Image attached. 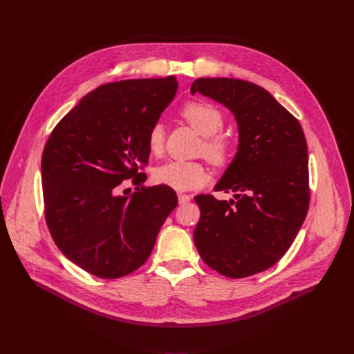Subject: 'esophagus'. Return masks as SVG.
I'll list each match as a JSON object with an SVG mask.
<instances>
[{"instance_id": "obj_1", "label": "esophagus", "mask_w": 354, "mask_h": 354, "mask_svg": "<svg viewBox=\"0 0 354 354\" xmlns=\"http://www.w3.org/2000/svg\"><path fill=\"white\" fill-rule=\"evenodd\" d=\"M178 200H179V205H186L189 203V201L192 200V196L190 194H178Z\"/></svg>"}]
</instances>
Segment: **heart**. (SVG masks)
Listing matches in <instances>:
<instances>
[{"instance_id":"b5f03b06","label":"heart","mask_w":354,"mask_h":354,"mask_svg":"<svg viewBox=\"0 0 354 354\" xmlns=\"http://www.w3.org/2000/svg\"><path fill=\"white\" fill-rule=\"evenodd\" d=\"M180 115L201 137H205L203 144L200 145V153L205 154L210 162L224 165L231 157V145L224 137L217 134L224 124L221 112L210 104L189 102L182 108ZM164 142L165 127L157 122L151 126L147 136L148 151L156 157L161 156ZM153 180L157 185L185 192L203 187L210 180V175L200 162L169 161L153 171Z\"/></svg>"}]
</instances>
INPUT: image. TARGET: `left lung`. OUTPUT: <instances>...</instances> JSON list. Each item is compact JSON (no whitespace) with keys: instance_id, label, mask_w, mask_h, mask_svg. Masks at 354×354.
<instances>
[{"instance_id":"left-lung-1","label":"left lung","mask_w":354,"mask_h":354,"mask_svg":"<svg viewBox=\"0 0 354 354\" xmlns=\"http://www.w3.org/2000/svg\"><path fill=\"white\" fill-rule=\"evenodd\" d=\"M224 105L238 124V151L216 185L231 200L200 194L193 239L201 259L242 279L272 268L288 250L310 205L308 153L298 120L262 86L197 78L190 93Z\"/></svg>"}]
</instances>
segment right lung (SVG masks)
<instances>
[{"label":"right lung","mask_w":354,"mask_h":354,"mask_svg":"<svg viewBox=\"0 0 354 354\" xmlns=\"http://www.w3.org/2000/svg\"><path fill=\"white\" fill-rule=\"evenodd\" d=\"M176 88L172 75L100 85L59 122L44 145L48 231L67 259L96 277L137 270L178 205L174 189L145 187V175L137 174L148 162V131ZM131 177L138 192L118 195L117 186Z\"/></svg>","instance_id":"right-lung-1"}]
</instances>
